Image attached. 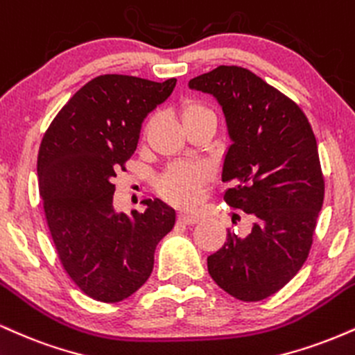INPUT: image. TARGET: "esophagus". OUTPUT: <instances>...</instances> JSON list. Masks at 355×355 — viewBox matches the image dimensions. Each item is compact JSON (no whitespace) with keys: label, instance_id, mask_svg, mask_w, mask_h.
Instances as JSON below:
<instances>
[{"label":"esophagus","instance_id":"1","mask_svg":"<svg viewBox=\"0 0 355 355\" xmlns=\"http://www.w3.org/2000/svg\"><path fill=\"white\" fill-rule=\"evenodd\" d=\"M199 216L198 214H184V212H181V214L178 216V220L181 224H186V226H193V224L199 223Z\"/></svg>","mask_w":355,"mask_h":355}]
</instances>
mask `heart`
<instances>
[{"label":"heart","mask_w":355,"mask_h":355,"mask_svg":"<svg viewBox=\"0 0 355 355\" xmlns=\"http://www.w3.org/2000/svg\"><path fill=\"white\" fill-rule=\"evenodd\" d=\"M176 112L186 131L202 121H214V114L209 107L196 99H184L178 106ZM148 131L149 124L144 128V136L148 135ZM206 181L207 173L201 166L173 164L157 179V193L174 206H193L201 196Z\"/></svg>","instance_id":"b5f03b06"}]
</instances>
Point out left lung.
Here are the masks:
<instances>
[{"label":"left lung","instance_id":"8db88e82","mask_svg":"<svg viewBox=\"0 0 355 355\" xmlns=\"http://www.w3.org/2000/svg\"><path fill=\"white\" fill-rule=\"evenodd\" d=\"M189 87L212 94L231 137L223 164L229 206L252 220L248 236L231 229L207 270L220 289L244 302L276 294L309 256L324 201L318 143L301 107L239 66L193 78Z\"/></svg>","mask_w":355,"mask_h":355}]
</instances>
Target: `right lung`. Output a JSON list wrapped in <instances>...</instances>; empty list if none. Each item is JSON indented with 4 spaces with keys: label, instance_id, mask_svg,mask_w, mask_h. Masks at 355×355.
Returning a JSON list of instances; mask_svg holds the SVG:
<instances>
[{
    "label": "right lung",
    "instance_id": "right-lung-1",
    "mask_svg": "<svg viewBox=\"0 0 355 355\" xmlns=\"http://www.w3.org/2000/svg\"><path fill=\"white\" fill-rule=\"evenodd\" d=\"M176 78L164 83L103 74L58 112L37 153V181L46 223L62 268L94 301L119 302L148 281L154 251L176 223L161 199L143 212H116V173L136 151L141 124L164 103Z\"/></svg>",
    "mask_w": 355,
    "mask_h": 355
}]
</instances>
